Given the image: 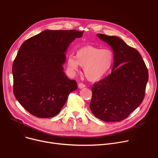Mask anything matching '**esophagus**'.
<instances>
[{
	"label": "esophagus",
	"mask_w": 158,
	"mask_h": 158,
	"mask_svg": "<svg viewBox=\"0 0 158 158\" xmlns=\"http://www.w3.org/2000/svg\"><path fill=\"white\" fill-rule=\"evenodd\" d=\"M85 87H86L85 85H84V84H82V83H79L78 84V88H80V89L84 88H85Z\"/></svg>",
	"instance_id": "obj_1"
}]
</instances>
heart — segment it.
<instances>
[{
    "mask_svg": "<svg viewBox=\"0 0 158 158\" xmlns=\"http://www.w3.org/2000/svg\"><path fill=\"white\" fill-rule=\"evenodd\" d=\"M114 59V52L110 49L86 46L77 51L76 57L69 56L67 67L72 74H74L79 66L83 67L86 77L90 81L96 82L107 74L113 64Z\"/></svg>",
    "mask_w": 158,
    "mask_h": 158,
    "instance_id": "b5f03b06",
    "label": "heart"
}]
</instances>
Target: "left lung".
I'll list each match as a JSON object with an SVG mask.
<instances>
[{
	"label": "left lung",
	"instance_id": "left-lung-1",
	"mask_svg": "<svg viewBox=\"0 0 158 158\" xmlns=\"http://www.w3.org/2000/svg\"><path fill=\"white\" fill-rule=\"evenodd\" d=\"M97 36L112 48L114 65L109 76L93 85L89 108L103 121L119 122L142 102L148 70L139 52L119 37L102 34Z\"/></svg>",
	"mask_w": 158,
	"mask_h": 158
}]
</instances>
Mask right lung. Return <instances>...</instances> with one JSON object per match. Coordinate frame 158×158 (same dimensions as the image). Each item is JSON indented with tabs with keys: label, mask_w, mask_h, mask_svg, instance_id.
I'll return each instance as SVG.
<instances>
[{
	"label": "right lung",
	"mask_w": 158,
	"mask_h": 158,
	"mask_svg": "<svg viewBox=\"0 0 158 158\" xmlns=\"http://www.w3.org/2000/svg\"><path fill=\"white\" fill-rule=\"evenodd\" d=\"M83 31L49 30L25 40L13 64V93L22 106L40 118L55 116L77 82L69 79L63 65L70 44Z\"/></svg>",
	"instance_id": "add662e5"
}]
</instances>
